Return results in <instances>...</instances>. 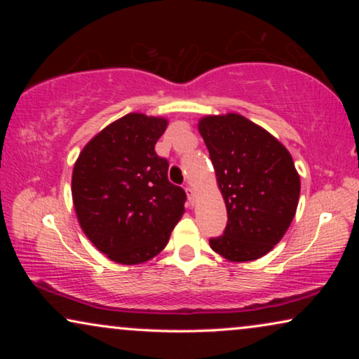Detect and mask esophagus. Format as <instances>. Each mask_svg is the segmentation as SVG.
<instances>
[{
    "label": "esophagus",
    "instance_id": "obj_1",
    "mask_svg": "<svg viewBox=\"0 0 359 359\" xmlns=\"http://www.w3.org/2000/svg\"><path fill=\"white\" fill-rule=\"evenodd\" d=\"M186 194H188V201H189V203L191 204H193L194 203V198H196V193H194V189L193 188H191V186L188 184V186H186Z\"/></svg>",
    "mask_w": 359,
    "mask_h": 359
}]
</instances>
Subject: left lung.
Listing matches in <instances>:
<instances>
[{
	"label": "left lung",
	"mask_w": 359,
	"mask_h": 359,
	"mask_svg": "<svg viewBox=\"0 0 359 359\" xmlns=\"http://www.w3.org/2000/svg\"><path fill=\"white\" fill-rule=\"evenodd\" d=\"M227 208L224 235L210 238L229 262H253L271 252L296 215L301 180L281 142L233 114L205 116L198 124Z\"/></svg>",
	"instance_id": "left-lung-1"
}]
</instances>
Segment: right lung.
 I'll use <instances>...</instances> for the list:
<instances>
[{"instance_id": "right-lung-1", "label": "right lung", "mask_w": 359, "mask_h": 359, "mask_svg": "<svg viewBox=\"0 0 359 359\" xmlns=\"http://www.w3.org/2000/svg\"><path fill=\"white\" fill-rule=\"evenodd\" d=\"M165 117L130 112L85 145L72 175L78 222L90 242L121 264L156 257L184 212L186 193L168 181L155 144Z\"/></svg>"}]
</instances>
